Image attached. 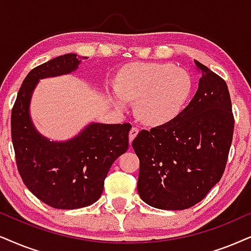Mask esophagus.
I'll return each instance as SVG.
<instances>
[{
  "mask_svg": "<svg viewBox=\"0 0 251 251\" xmlns=\"http://www.w3.org/2000/svg\"><path fill=\"white\" fill-rule=\"evenodd\" d=\"M138 133H139V129L136 128V127H132V128H131V131H129V134H128L129 142L133 141V139H134L135 136L138 135Z\"/></svg>",
  "mask_w": 251,
  "mask_h": 251,
  "instance_id": "1",
  "label": "esophagus"
}]
</instances>
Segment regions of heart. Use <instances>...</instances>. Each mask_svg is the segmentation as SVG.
<instances>
[{
  "mask_svg": "<svg viewBox=\"0 0 251 251\" xmlns=\"http://www.w3.org/2000/svg\"><path fill=\"white\" fill-rule=\"evenodd\" d=\"M192 80L173 63L135 62L123 69L113 89L120 107L136 100V115L145 124L163 125L175 119L191 94Z\"/></svg>",
  "mask_w": 251,
  "mask_h": 251,
  "instance_id": "obj_1",
  "label": "heart"
}]
</instances>
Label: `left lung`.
<instances>
[{"instance_id": "obj_1", "label": "left lung", "mask_w": 251, "mask_h": 251, "mask_svg": "<svg viewBox=\"0 0 251 251\" xmlns=\"http://www.w3.org/2000/svg\"><path fill=\"white\" fill-rule=\"evenodd\" d=\"M195 63L201 77L189 105L171 122L142 129L132 142L140 160L138 192L151 207H191L226 167L234 131L229 91L220 76Z\"/></svg>"}]
</instances>
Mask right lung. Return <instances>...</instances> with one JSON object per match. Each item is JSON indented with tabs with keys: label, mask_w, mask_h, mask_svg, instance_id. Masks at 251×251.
Wrapping results in <instances>:
<instances>
[{
	"label": "right lung",
	"mask_w": 251,
	"mask_h": 251,
	"mask_svg": "<svg viewBox=\"0 0 251 251\" xmlns=\"http://www.w3.org/2000/svg\"><path fill=\"white\" fill-rule=\"evenodd\" d=\"M83 59L87 58L69 53L33 68L20 88L11 112V139L22 179L38 199L59 210L97 201L111 166L128 148V123H90L66 141H50L34 127L30 104L38 82L71 74Z\"/></svg>",
	"instance_id": "right-lung-1"
}]
</instances>
